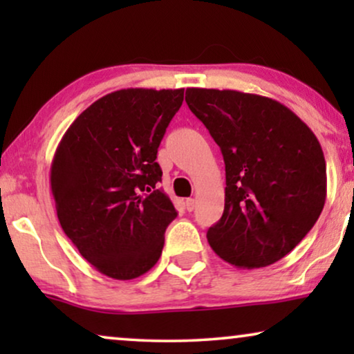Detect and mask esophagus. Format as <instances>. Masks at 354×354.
I'll list each match as a JSON object with an SVG mask.
<instances>
[{
  "mask_svg": "<svg viewBox=\"0 0 354 354\" xmlns=\"http://www.w3.org/2000/svg\"><path fill=\"white\" fill-rule=\"evenodd\" d=\"M195 206H196V201L193 200V198H188V200L185 201L187 211H193V209H195Z\"/></svg>",
  "mask_w": 354,
  "mask_h": 354,
  "instance_id": "obj_1",
  "label": "esophagus"
}]
</instances>
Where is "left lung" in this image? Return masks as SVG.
Masks as SVG:
<instances>
[{
  "instance_id": "8db88e82",
  "label": "left lung",
  "mask_w": 354,
  "mask_h": 354,
  "mask_svg": "<svg viewBox=\"0 0 354 354\" xmlns=\"http://www.w3.org/2000/svg\"><path fill=\"white\" fill-rule=\"evenodd\" d=\"M188 108L209 130L225 162V206L207 230L232 266L277 263L321 216L326 159L313 130L287 106L236 90L187 88Z\"/></svg>"
}]
</instances>
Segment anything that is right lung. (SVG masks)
<instances>
[{"instance_id": "obj_1", "label": "right lung", "mask_w": 354, "mask_h": 354, "mask_svg": "<svg viewBox=\"0 0 354 354\" xmlns=\"http://www.w3.org/2000/svg\"><path fill=\"white\" fill-rule=\"evenodd\" d=\"M183 88H124L96 100L67 129L51 162L57 219L101 274L130 280L162 253L177 217L158 190L159 143L180 109Z\"/></svg>"}]
</instances>
